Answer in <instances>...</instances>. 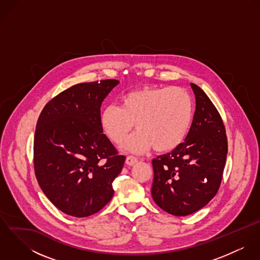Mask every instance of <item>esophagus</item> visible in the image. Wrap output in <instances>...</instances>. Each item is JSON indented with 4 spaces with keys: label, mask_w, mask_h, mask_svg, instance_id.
Returning a JSON list of instances; mask_svg holds the SVG:
<instances>
[{
    "label": "esophagus",
    "mask_w": 260,
    "mask_h": 260,
    "mask_svg": "<svg viewBox=\"0 0 260 260\" xmlns=\"http://www.w3.org/2000/svg\"><path fill=\"white\" fill-rule=\"evenodd\" d=\"M137 161H138L137 157L132 156V155H129V156H127V158H126V164L129 165V166H133L134 164L137 163Z\"/></svg>",
    "instance_id": "esophagus-1"
}]
</instances>
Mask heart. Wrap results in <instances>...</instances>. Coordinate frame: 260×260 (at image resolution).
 <instances>
[{
    "mask_svg": "<svg viewBox=\"0 0 260 260\" xmlns=\"http://www.w3.org/2000/svg\"><path fill=\"white\" fill-rule=\"evenodd\" d=\"M193 117L189 93L180 87H145L127 92L120 107L107 106L100 116L104 134L126 151L142 153L153 146L157 152L177 148L185 139Z\"/></svg>",
    "mask_w": 260,
    "mask_h": 260,
    "instance_id": "heart-1",
    "label": "heart"
}]
</instances>
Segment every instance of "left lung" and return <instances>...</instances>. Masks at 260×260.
Listing matches in <instances>:
<instances>
[{
  "instance_id": "obj_1",
  "label": "left lung",
  "mask_w": 260,
  "mask_h": 260,
  "mask_svg": "<svg viewBox=\"0 0 260 260\" xmlns=\"http://www.w3.org/2000/svg\"><path fill=\"white\" fill-rule=\"evenodd\" d=\"M190 86L196 110L185 141L152 160L153 200L175 216L196 212L216 195L228 150L219 112L200 87L193 83Z\"/></svg>"
}]
</instances>
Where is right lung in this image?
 <instances>
[{
  "instance_id": "add662e5",
  "label": "right lung",
  "mask_w": 260,
  "mask_h": 260,
  "mask_svg": "<svg viewBox=\"0 0 260 260\" xmlns=\"http://www.w3.org/2000/svg\"><path fill=\"white\" fill-rule=\"evenodd\" d=\"M115 79L74 85L43 108L34 137V169L48 199L64 213L87 217L113 197L126 157L103 134L101 105Z\"/></svg>"
}]
</instances>
